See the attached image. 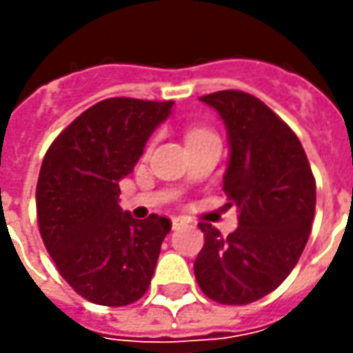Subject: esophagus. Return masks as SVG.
<instances>
[{
    "label": "esophagus",
    "instance_id": "34e87169",
    "mask_svg": "<svg viewBox=\"0 0 353 353\" xmlns=\"http://www.w3.org/2000/svg\"><path fill=\"white\" fill-rule=\"evenodd\" d=\"M185 223H187L185 217H172V227H174V229H179V227L185 225Z\"/></svg>",
    "mask_w": 353,
    "mask_h": 353
}]
</instances>
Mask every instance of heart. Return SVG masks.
Here are the masks:
<instances>
[{"instance_id": "b5f03b06", "label": "heart", "mask_w": 353, "mask_h": 353, "mask_svg": "<svg viewBox=\"0 0 353 353\" xmlns=\"http://www.w3.org/2000/svg\"><path fill=\"white\" fill-rule=\"evenodd\" d=\"M208 134H212V132L204 130V128H194V130H189V134H187V141H189V139L202 138V136H208Z\"/></svg>"}]
</instances>
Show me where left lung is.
I'll use <instances>...</instances> for the list:
<instances>
[{
	"label": "left lung",
	"mask_w": 353,
	"mask_h": 353,
	"mask_svg": "<svg viewBox=\"0 0 353 353\" xmlns=\"http://www.w3.org/2000/svg\"><path fill=\"white\" fill-rule=\"evenodd\" d=\"M229 134L223 177L227 206L238 208L229 236L200 223L204 248L194 276L204 295L221 304L259 301L285 280L308 242L316 179L295 132L259 98L242 90L206 94Z\"/></svg>",
	"instance_id": "obj_1"
}]
</instances>
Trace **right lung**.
<instances>
[{"mask_svg": "<svg viewBox=\"0 0 353 353\" xmlns=\"http://www.w3.org/2000/svg\"><path fill=\"white\" fill-rule=\"evenodd\" d=\"M174 101L108 98L83 111L45 154L37 179V225L58 272L81 296L126 306L145 295L166 217L139 221L119 206V181L134 172L147 139Z\"/></svg>", "mask_w": 353, "mask_h": 353, "instance_id": "add662e5", "label": "right lung"}]
</instances>
